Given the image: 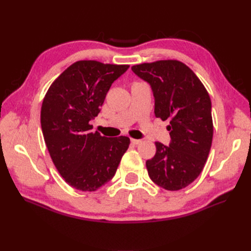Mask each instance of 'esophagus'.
I'll use <instances>...</instances> for the list:
<instances>
[{"mask_svg":"<svg viewBox=\"0 0 251 251\" xmlns=\"http://www.w3.org/2000/svg\"><path fill=\"white\" fill-rule=\"evenodd\" d=\"M141 142L140 139H134V138H131V143L134 144V146H137V144H139Z\"/></svg>","mask_w":251,"mask_h":251,"instance_id":"1","label":"esophagus"}]
</instances>
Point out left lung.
<instances>
[{
	"label": "left lung",
	"instance_id": "8db88e82",
	"mask_svg": "<svg viewBox=\"0 0 251 251\" xmlns=\"http://www.w3.org/2000/svg\"><path fill=\"white\" fill-rule=\"evenodd\" d=\"M148 81L155 97V116L170 119V147L155 142L156 154L146 162L151 181L179 191L201 174L211 147L214 125L207 90L191 68L176 59L132 67Z\"/></svg>",
	"mask_w": 251,
	"mask_h": 251
}]
</instances>
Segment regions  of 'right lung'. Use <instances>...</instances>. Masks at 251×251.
I'll list each match as a JSON object with an SVG mask.
<instances>
[{"mask_svg":"<svg viewBox=\"0 0 251 251\" xmlns=\"http://www.w3.org/2000/svg\"><path fill=\"white\" fill-rule=\"evenodd\" d=\"M128 67L78 60L51 83L44 97L45 143L60 176L78 191L95 192L109 182L130 144L126 136L107 138L90 131V120L100 113L113 81Z\"/></svg>","mask_w":251,"mask_h":251,"instance_id":"right-lung-1","label":"right lung"}]
</instances>
